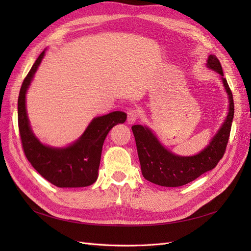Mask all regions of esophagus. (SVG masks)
Segmentation results:
<instances>
[{
  "label": "esophagus",
  "instance_id": "34e87169",
  "mask_svg": "<svg viewBox=\"0 0 251 251\" xmlns=\"http://www.w3.org/2000/svg\"><path fill=\"white\" fill-rule=\"evenodd\" d=\"M138 118V111L135 109H131L127 111V124L132 125L134 124Z\"/></svg>",
  "mask_w": 251,
  "mask_h": 251
}]
</instances>
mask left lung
Masks as SVG:
<instances>
[{"label": "left lung", "instance_id": "1", "mask_svg": "<svg viewBox=\"0 0 251 251\" xmlns=\"http://www.w3.org/2000/svg\"><path fill=\"white\" fill-rule=\"evenodd\" d=\"M206 65L221 76L228 95L229 109L222 126L208 146L199 154L189 157L175 155L159 142L149 127L140 125L132 126L142 175L151 183L169 187L185 185L200 177L202 174L215 169L225 153L234 113L233 97L226 78L223 77L222 66L217 56L209 55Z\"/></svg>", "mask_w": 251, "mask_h": 251}]
</instances>
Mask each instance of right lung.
Returning a JSON list of instances; mask_svg holds the SVG:
<instances>
[{
  "mask_svg": "<svg viewBox=\"0 0 251 251\" xmlns=\"http://www.w3.org/2000/svg\"><path fill=\"white\" fill-rule=\"evenodd\" d=\"M44 55L45 50L35 60L20 90L18 120L23 150L37 173L53 185L57 187L89 186L98 177L105 137L114 126L125 123L126 114L116 111L94 118L80 138L67 148L44 146L31 131L26 111V92Z\"/></svg>",
  "mask_w": 251,
  "mask_h": 251,
  "instance_id": "obj_1",
  "label": "right lung"
}]
</instances>
